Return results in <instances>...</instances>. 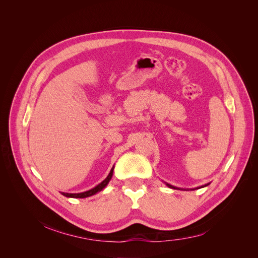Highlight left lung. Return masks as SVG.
Instances as JSON below:
<instances>
[{"label":"left lung","instance_id":"8db88e82","mask_svg":"<svg viewBox=\"0 0 258 258\" xmlns=\"http://www.w3.org/2000/svg\"><path fill=\"white\" fill-rule=\"evenodd\" d=\"M166 183V185L167 186H169V187H171V188H176V190H184V191H186L187 188H179V187H177V186H174V185H172V184H169V183H167V182H165ZM210 183H207V184H204V185H201V186H198V187H194V188H190L191 191H193V190H197V188H201V187H204V186H207V185H209ZM188 191V190H187Z\"/></svg>","mask_w":258,"mask_h":258}]
</instances>
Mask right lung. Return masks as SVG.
<instances>
[{"instance_id": "1", "label": "right lung", "mask_w": 258, "mask_h": 258, "mask_svg": "<svg viewBox=\"0 0 258 258\" xmlns=\"http://www.w3.org/2000/svg\"><path fill=\"white\" fill-rule=\"evenodd\" d=\"M113 171H114V166L113 168L111 169L109 175L106 177V179L102 180L100 183H98L96 186L92 187L91 190H88L86 192H82V193H64V192H61V194L65 197H68V198H86V197H90L92 195H95L96 193L100 192L101 190H104V188L107 186V184L109 183V181L111 180L112 176H113Z\"/></svg>"}]
</instances>
